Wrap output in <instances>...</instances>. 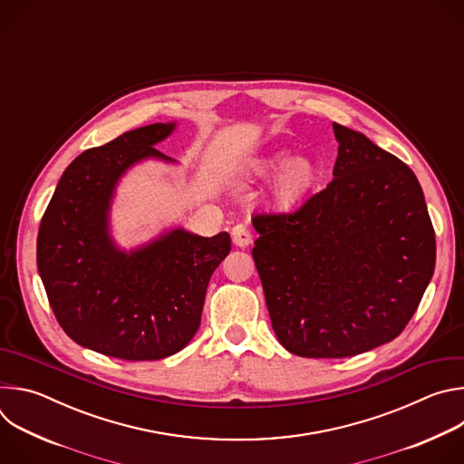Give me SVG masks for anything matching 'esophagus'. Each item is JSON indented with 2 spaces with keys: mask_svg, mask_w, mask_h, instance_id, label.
<instances>
[{
  "mask_svg": "<svg viewBox=\"0 0 464 464\" xmlns=\"http://www.w3.org/2000/svg\"><path fill=\"white\" fill-rule=\"evenodd\" d=\"M231 237H233V244L238 246V247H247L251 242H253V235L249 233V229L242 224L235 226L231 229Z\"/></svg>",
  "mask_w": 464,
  "mask_h": 464,
  "instance_id": "obj_1",
  "label": "esophagus"
}]
</instances>
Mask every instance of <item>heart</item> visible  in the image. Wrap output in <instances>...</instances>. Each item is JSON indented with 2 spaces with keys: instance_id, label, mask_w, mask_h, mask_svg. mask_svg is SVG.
Listing matches in <instances>:
<instances>
[{
  "instance_id": "obj_1",
  "label": "heart",
  "mask_w": 464,
  "mask_h": 464,
  "mask_svg": "<svg viewBox=\"0 0 464 464\" xmlns=\"http://www.w3.org/2000/svg\"><path fill=\"white\" fill-rule=\"evenodd\" d=\"M277 170L272 183V198L279 206H292L310 190L315 179V167L308 158H290L288 152H277L260 165L262 174Z\"/></svg>"
}]
</instances>
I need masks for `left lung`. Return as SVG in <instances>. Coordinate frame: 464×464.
Returning a JSON list of instances; mask_svg holds the SVG:
<instances>
[{
	"label": "left lung",
	"mask_w": 464,
	"mask_h": 464,
	"mask_svg": "<svg viewBox=\"0 0 464 464\" xmlns=\"http://www.w3.org/2000/svg\"><path fill=\"white\" fill-rule=\"evenodd\" d=\"M334 126V179L290 215H255L251 251L281 345L347 358L392 342L435 270V231L413 170Z\"/></svg>",
	"instance_id": "left-lung-1"
}]
</instances>
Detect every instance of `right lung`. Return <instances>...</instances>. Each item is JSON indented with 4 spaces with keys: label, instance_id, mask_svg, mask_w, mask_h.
<instances>
[{
    "label": "right lung",
    "instance_id": "obj_1",
    "mask_svg": "<svg viewBox=\"0 0 464 464\" xmlns=\"http://www.w3.org/2000/svg\"><path fill=\"white\" fill-rule=\"evenodd\" d=\"M176 122L124 131L82 152L63 170L44 213L36 262L56 321L75 343L130 360H161L196 334L213 272L229 235L181 227L131 251L110 235V208L122 174L143 160L174 161L154 147Z\"/></svg>",
    "mask_w": 464,
    "mask_h": 464
}]
</instances>
